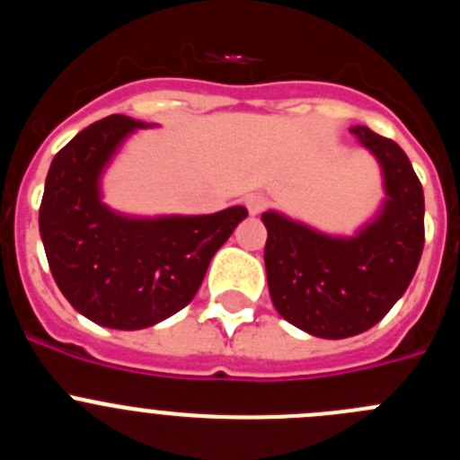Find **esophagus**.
Here are the masks:
<instances>
[{"instance_id":"1","label":"esophagus","mask_w":460,"mask_h":460,"mask_svg":"<svg viewBox=\"0 0 460 460\" xmlns=\"http://www.w3.org/2000/svg\"><path fill=\"white\" fill-rule=\"evenodd\" d=\"M246 207H249V211L255 217V214H260L267 207V198L262 193L246 195Z\"/></svg>"}]
</instances>
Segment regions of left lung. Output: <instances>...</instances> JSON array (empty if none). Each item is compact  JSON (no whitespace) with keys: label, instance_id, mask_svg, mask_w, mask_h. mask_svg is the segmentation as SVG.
Wrapping results in <instances>:
<instances>
[{"label":"left lung","instance_id":"obj_1","mask_svg":"<svg viewBox=\"0 0 460 460\" xmlns=\"http://www.w3.org/2000/svg\"><path fill=\"white\" fill-rule=\"evenodd\" d=\"M352 136L377 158L385 202L352 237L265 211V267L280 318L318 339H348L371 329L403 296L424 251V190L410 158L368 126Z\"/></svg>","mask_w":460,"mask_h":460}]
</instances>
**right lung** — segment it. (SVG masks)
Wrapping results in <instances>:
<instances>
[{"instance_id":"right-lung-1","label":"right lung","mask_w":460,"mask_h":460,"mask_svg":"<svg viewBox=\"0 0 460 460\" xmlns=\"http://www.w3.org/2000/svg\"><path fill=\"white\" fill-rule=\"evenodd\" d=\"M147 124L93 121L59 149L46 177L39 230L68 304L110 329H145L186 306L246 207L207 217H124L101 200V174L121 142Z\"/></svg>"}]
</instances>
